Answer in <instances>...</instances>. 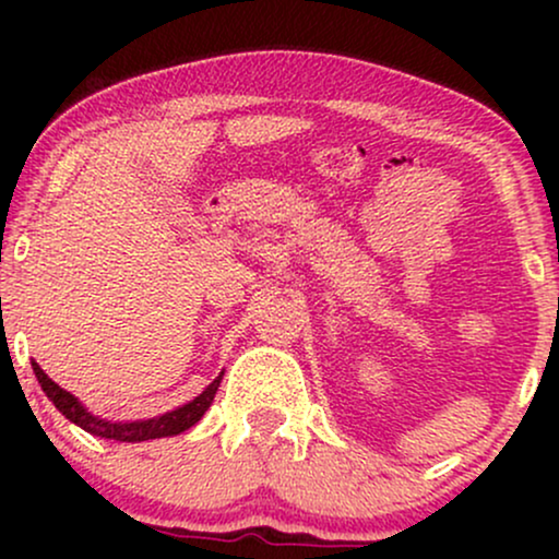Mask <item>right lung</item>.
Wrapping results in <instances>:
<instances>
[{"instance_id": "right-lung-1", "label": "right lung", "mask_w": 559, "mask_h": 559, "mask_svg": "<svg viewBox=\"0 0 559 559\" xmlns=\"http://www.w3.org/2000/svg\"><path fill=\"white\" fill-rule=\"evenodd\" d=\"M31 365H34V373L38 378V383H41L44 394L52 400L55 407L60 409V413L66 415L70 423H75V426L83 428L86 433L102 436V439H112V441H131V444H136V441H150V439H165V436H178V433L189 431V428L194 426V423L202 420V415L210 409V404H213L215 391H217V386H221V378H223V376H217L215 381L210 383L202 394L194 396L189 404H183V407H178V409H170V413H165V415H157V418L112 423V420H102L99 415L88 413V409L83 407V404L75 400L70 391L57 386L52 378L38 368V362H31Z\"/></svg>"}]
</instances>
